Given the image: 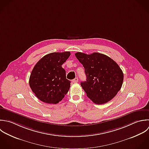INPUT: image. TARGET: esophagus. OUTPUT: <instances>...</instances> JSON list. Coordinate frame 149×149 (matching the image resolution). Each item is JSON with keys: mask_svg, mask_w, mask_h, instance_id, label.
I'll return each instance as SVG.
<instances>
[{"mask_svg": "<svg viewBox=\"0 0 149 149\" xmlns=\"http://www.w3.org/2000/svg\"><path fill=\"white\" fill-rule=\"evenodd\" d=\"M72 82H73L74 83H77V82H78V78H75V79H74L72 80Z\"/></svg>", "mask_w": 149, "mask_h": 149, "instance_id": "1", "label": "esophagus"}]
</instances>
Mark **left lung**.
<instances>
[{
	"instance_id": "obj_1",
	"label": "left lung",
	"mask_w": 149,
	"mask_h": 149,
	"mask_svg": "<svg viewBox=\"0 0 149 149\" xmlns=\"http://www.w3.org/2000/svg\"><path fill=\"white\" fill-rule=\"evenodd\" d=\"M83 65L86 81L81 85L87 96L95 104H102L113 99L122 87L123 71L113 59L107 56L93 53L75 54Z\"/></svg>"
}]
</instances>
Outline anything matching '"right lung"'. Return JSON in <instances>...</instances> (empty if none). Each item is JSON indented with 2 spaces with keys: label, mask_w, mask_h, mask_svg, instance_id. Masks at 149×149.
I'll list each match as a JSON object with an SVG mask.
<instances>
[{
  "label": "right lung",
  "mask_w": 149,
  "mask_h": 149,
  "mask_svg": "<svg viewBox=\"0 0 149 149\" xmlns=\"http://www.w3.org/2000/svg\"><path fill=\"white\" fill-rule=\"evenodd\" d=\"M70 52H54L43 56L34 66L29 79V86L42 102L57 104L68 93L70 81L61 67L70 56Z\"/></svg>",
  "instance_id": "1"
}]
</instances>
